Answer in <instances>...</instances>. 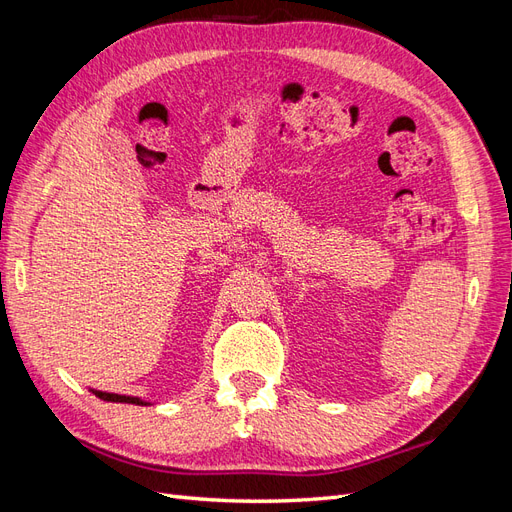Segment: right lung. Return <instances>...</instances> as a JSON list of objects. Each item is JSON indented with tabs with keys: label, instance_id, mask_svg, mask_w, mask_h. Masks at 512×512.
Segmentation results:
<instances>
[{
	"label": "right lung",
	"instance_id": "add662e5",
	"mask_svg": "<svg viewBox=\"0 0 512 512\" xmlns=\"http://www.w3.org/2000/svg\"><path fill=\"white\" fill-rule=\"evenodd\" d=\"M96 397L104 401H117V404H136V406H147V401H141L138 397H128V395H115V393H104V391H94Z\"/></svg>",
	"mask_w": 512,
	"mask_h": 512
}]
</instances>
